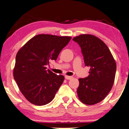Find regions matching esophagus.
Here are the masks:
<instances>
[{"mask_svg":"<svg viewBox=\"0 0 129 129\" xmlns=\"http://www.w3.org/2000/svg\"><path fill=\"white\" fill-rule=\"evenodd\" d=\"M65 78H66V79L70 80V79H72V78H73V77H72V76H65Z\"/></svg>","mask_w":129,"mask_h":129,"instance_id":"obj_1","label":"esophagus"}]
</instances>
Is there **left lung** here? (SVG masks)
Here are the masks:
<instances>
[{
    "label": "left lung",
    "mask_w": 129,
    "mask_h": 129,
    "mask_svg": "<svg viewBox=\"0 0 129 129\" xmlns=\"http://www.w3.org/2000/svg\"><path fill=\"white\" fill-rule=\"evenodd\" d=\"M81 48L85 66L89 75L79 79L78 97L84 104L93 105L103 101L112 89L116 65L110 50L103 41L90 35L74 38Z\"/></svg>",
    "instance_id": "left-lung-1"
}]
</instances>
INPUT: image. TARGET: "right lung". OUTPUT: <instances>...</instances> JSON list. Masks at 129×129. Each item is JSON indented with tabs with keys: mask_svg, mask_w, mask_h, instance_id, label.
<instances>
[{
	"mask_svg": "<svg viewBox=\"0 0 129 129\" xmlns=\"http://www.w3.org/2000/svg\"><path fill=\"white\" fill-rule=\"evenodd\" d=\"M72 38L38 35L19 50L13 71L14 80L25 98L36 106L51 101L63 83L64 77L57 75L46 66L56 60Z\"/></svg>",
	"mask_w": 129,
	"mask_h": 129,
	"instance_id": "add662e5",
	"label": "right lung"
}]
</instances>
